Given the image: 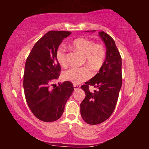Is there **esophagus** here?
<instances>
[{
  "mask_svg": "<svg viewBox=\"0 0 149 149\" xmlns=\"http://www.w3.org/2000/svg\"><path fill=\"white\" fill-rule=\"evenodd\" d=\"M81 87V86L79 84H74V90H77V89H79V88Z\"/></svg>",
  "mask_w": 149,
  "mask_h": 149,
  "instance_id": "1",
  "label": "esophagus"
}]
</instances>
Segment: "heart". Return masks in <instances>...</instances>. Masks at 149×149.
Here are the masks:
<instances>
[{"label":"heart","mask_w":149,"mask_h":149,"mask_svg":"<svg viewBox=\"0 0 149 149\" xmlns=\"http://www.w3.org/2000/svg\"><path fill=\"white\" fill-rule=\"evenodd\" d=\"M72 46L78 51L84 54V63H88L95 70H99L106 59V51L102 43H94L93 41L79 38L72 42ZM56 58L59 64L66 66L68 64L66 49L63 45L59 46L56 52ZM92 76V72L89 66L86 65L79 68L73 67L65 71L63 74L64 80L70 81L74 84H79L89 79Z\"/></svg>","instance_id":"heart-1"}]
</instances>
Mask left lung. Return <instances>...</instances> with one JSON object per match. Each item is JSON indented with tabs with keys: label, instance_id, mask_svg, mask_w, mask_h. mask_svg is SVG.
Segmentation results:
<instances>
[{
	"label": "left lung",
	"instance_id": "left-lung-1",
	"mask_svg": "<svg viewBox=\"0 0 149 149\" xmlns=\"http://www.w3.org/2000/svg\"><path fill=\"white\" fill-rule=\"evenodd\" d=\"M99 34L106 47V58L99 72L81 87L86 95L80 104L81 115L90 125L102 123L112 115L122 84V58L115 41L104 31ZM90 86L99 90L91 93Z\"/></svg>",
	"mask_w": 149,
	"mask_h": 149
}]
</instances>
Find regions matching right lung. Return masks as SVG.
Listing matches in <instances>:
<instances>
[{
  "label": "right lung",
  "instance_id": "obj_1",
  "mask_svg": "<svg viewBox=\"0 0 149 149\" xmlns=\"http://www.w3.org/2000/svg\"><path fill=\"white\" fill-rule=\"evenodd\" d=\"M71 33L49 31L34 44L26 59L23 81L25 97L34 115L43 122H52L61 116L74 90L70 81L59 86L54 84L61 72V66L56 58V50Z\"/></svg>",
  "mask_w": 149,
  "mask_h": 149
}]
</instances>
